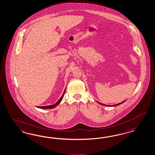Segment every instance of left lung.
Wrapping results in <instances>:
<instances>
[{
	"instance_id": "left-lung-1",
	"label": "left lung",
	"mask_w": 155,
	"mask_h": 155,
	"mask_svg": "<svg viewBox=\"0 0 155 155\" xmlns=\"http://www.w3.org/2000/svg\"><path fill=\"white\" fill-rule=\"evenodd\" d=\"M126 100H124V101L122 102H120V103H119V104H115V105H111V106H109V105H106L105 104H102L101 102H97L98 104H101L102 105H104V106H117V105H120V104H122V103H124V102Z\"/></svg>"
}]
</instances>
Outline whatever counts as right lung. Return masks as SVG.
I'll use <instances>...</instances> for the list:
<instances>
[{"label":"right lung","mask_w":155,"mask_h":155,"mask_svg":"<svg viewBox=\"0 0 155 155\" xmlns=\"http://www.w3.org/2000/svg\"><path fill=\"white\" fill-rule=\"evenodd\" d=\"M65 90H66V89H65ZM65 90L64 91V92H63V94H62V97L60 98L59 100L55 104H54V105L45 106H37V107H38V108H40V109H52V108H54V107H55L58 106V105L60 104V102H61L62 99H63V98L64 97V93H65Z\"/></svg>","instance_id":"add662e5"}]
</instances>
